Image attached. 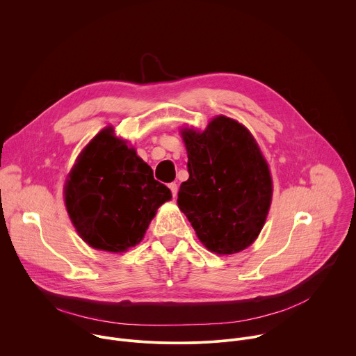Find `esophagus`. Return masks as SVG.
Instances as JSON below:
<instances>
[{
  "instance_id": "esophagus-1",
  "label": "esophagus",
  "mask_w": 356,
  "mask_h": 356,
  "mask_svg": "<svg viewBox=\"0 0 356 356\" xmlns=\"http://www.w3.org/2000/svg\"><path fill=\"white\" fill-rule=\"evenodd\" d=\"M169 188L172 190L173 197H176V195H177V191H179V186H177L176 183H170V184H169Z\"/></svg>"
}]
</instances>
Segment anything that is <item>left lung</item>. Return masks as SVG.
Here are the masks:
<instances>
[{"instance_id": "8db88e82", "label": "left lung", "mask_w": 356, "mask_h": 356, "mask_svg": "<svg viewBox=\"0 0 356 356\" xmlns=\"http://www.w3.org/2000/svg\"><path fill=\"white\" fill-rule=\"evenodd\" d=\"M188 179L177 194L179 209L198 239L218 255H231L255 241L272 202L269 166L252 134L218 115L206 131L181 129Z\"/></svg>"}]
</instances>
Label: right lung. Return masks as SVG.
<instances>
[{"label": "right lung", "mask_w": 356, "mask_h": 356, "mask_svg": "<svg viewBox=\"0 0 356 356\" xmlns=\"http://www.w3.org/2000/svg\"><path fill=\"white\" fill-rule=\"evenodd\" d=\"M172 198L127 140L108 127L81 150L65 186L69 217L94 249L125 252L139 243L158 209Z\"/></svg>", "instance_id": "right-lung-1"}]
</instances>
